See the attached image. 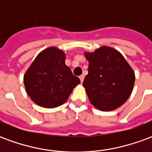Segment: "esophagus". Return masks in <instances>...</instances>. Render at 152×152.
<instances>
[{
    "label": "esophagus",
    "instance_id": "1",
    "mask_svg": "<svg viewBox=\"0 0 152 152\" xmlns=\"http://www.w3.org/2000/svg\"><path fill=\"white\" fill-rule=\"evenodd\" d=\"M79 78H80V82L82 83L83 81H84V78H85V76H83V75H81V76H80Z\"/></svg>",
    "mask_w": 152,
    "mask_h": 152
}]
</instances>
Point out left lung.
<instances>
[{
  "label": "left lung",
  "mask_w": 152,
  "mask_h": 152,
  "mask_svg": "<svg viewBox=\"0 0 152 152\" xmlns=\"http://www.w3.org/2000/svg\"><path fill=\"white\" fill-rule=\"evenodd\" d=\"M89 61L88 75L83 86L91 104L102 112L120 107L132 94L135 74L118 50L102 46L94 52H85Z\"/></svg>",
  "instance_id": "left-lung-1"
}]
</instances>
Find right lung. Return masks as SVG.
<instances>
[{"label":"right lung","mask_w":152,"mask_h":152,"mask_svg":"<svg viewBox=\"0 0 152 152\" xmlns=\"http://www.w3.org/2000/svg\"><path fill=\"white\" fill-rule=\"evenodd\" d=\"M66 54L58 47L42 50L23 76L25 89L33 102L45 108L63 105L80 83L65 64Z\"/></svg>","instance_id":"1"}]
</instances>
